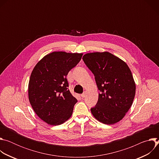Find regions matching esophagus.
Wrapping results in <instances>:
<instances>
[{
  "instance_id": "34e87169",
  "label": "esophagus",
  "mask_w": 159,
  "mask_h": 159,
  "mask_svg": "<svg viewBox=\"0 0 159 159\" xmlns=\"http://www.w3.org/2000/svg\"><path fill=\"white\" fill-rule=\"evenodd\" d=\"M80 96H81V97H82V98H84V97H85V93H82V94H81V95H80Z\"/></svg>"
}]
</instances>
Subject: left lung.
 <instances>
[{
  "instance_id": "left-lung-1",
  "label": "left lung",
  "mask_w": 159,
  "mask_h": 159,
  "mask_svg": "<svg viewBox=\"0 0 159 159\" xmlns=\"http://www.w3.org/2000/svg\"><path fill=\"white\" fill-rule=\"evenodd\" d=\"M85 64L95 77L100 93L90 109L99 121L112 125L121 120L132 105L136 85L127 64L109 52L85 54Z\"/></svg>"
}]
</instances>
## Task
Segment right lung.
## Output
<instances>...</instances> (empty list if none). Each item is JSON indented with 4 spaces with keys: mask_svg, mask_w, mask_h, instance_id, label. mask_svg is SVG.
I'll return each mask as SVG.
<instances>
[{
    "mask_svg": "<svg viewBox=\"0 0 159 159\" xmlns=\"http://www.w3.org/2000/svg\"><path fill=\"white\" fill-rule=\"evenodd\" d=\"M82 53L54 52L44 56L33 69L28 96L36 114L51 125L69 120L77 100L68 89L66 75L81 60Z\"/></svg>",
    "mask_w": 159,
    "mask_h": 159,
    "instance_id": "right-lung-1",
    "label": "right lung"
}]
</instances>
